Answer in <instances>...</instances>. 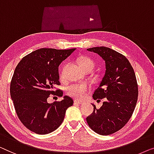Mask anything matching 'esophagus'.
<instances>
[{
	"mask_svg": "<svg viewBox=\"0 0 154 154\" xmlns=\"http://www.w3.org/2000/svg\"><path fill=\"white\" fill-rule=\"evenodd\" d=\"M74 104L75 105H82V104H84V103L82 101L76 100H74Z\"/></svg>",
	"mask_w": 154,
	"mask_h": 154,
	"instance_id": "obj_1",
	"label": "esophagus"
}]
</instances>
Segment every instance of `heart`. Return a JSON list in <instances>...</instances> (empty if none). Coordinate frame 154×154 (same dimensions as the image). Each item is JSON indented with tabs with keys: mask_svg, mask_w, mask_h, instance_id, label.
I'll use <instances>...</instances> for the list:
<instances>
[{
	"mask_svg": "<svg viewBox=\"0 0 154 154\" xmlns=\"http://www.w3.org/2000/svg\"><path fill=\"white\" fill-rule=\"evenodd\" d=\"M78 63L84 70H92L94 67V60L87 56H81L78 58ZM65 66L62 68L60 72V78H63ZM90 86L86 83L72 84L67 87V93L69 96L75 99H83L86 97L87 93L89 91Z\"/></svg>",
	"mask_w": 154,
	"mask_h": 154,
	"instance_id": "1",
	"label": "heart"
}]
</instances>
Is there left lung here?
<instances>
[{"label": "left lung", "mask_w": 154, "mask_h": 154, "mask_svg": "<svg viewBox=\"0 0 154 154\" xmlns=\"http://www.w3.org/2000/svg\"><path fill=\"white\" fill-rule=\"evenodd\" d=\"M97 53L105 61V74L93 94L94 100L105 98L102 107L86 118L91 128L102 135L113 134L124 126L135 110L138 85L129 60L121 54L105 47L87 49Z\"/></svg>", "instance_id": "obj_1"}]
</instances>
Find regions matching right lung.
Segmentation results:
<instances>
[{
	"instance_id": "1",
	"label": "right lung",
	"mask_w": 154,
	"mask_h": 154,
	"mask_svg": "<svg viewBox=\"0 0 154 154\" xmlns=\"http://www.w3.org/2000/svg\"><path fill=\"white\" fill-rule=\"evenodd\" d=\"M75 49H37L24 56L15 68L10 89L13 105L21 122L35 133L54 131L73 105V100L67 96L51 104L47 98L50 95L63 96L62 91L55 90L60 84L58 66Z\"/></svg>"
}]
</instances>
